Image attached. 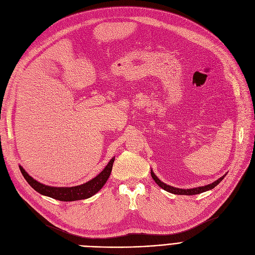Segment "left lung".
I'll use <instances>...</instances> for the list:
<instances>
[{"label": "left lung", "instance_id": "left-lung-1", "mask_svg": "<svg viewBox=\"0 0 255 255\" xmlns=\"http://www.w3.org/2000/svg\"><path fill=\"white\" fill-rule=\"evenodd\" d=\"M151 174V177L153 178V180L155 181V183L159 185L162 189H164L165 191L169 192V193H172V194H176V195H196V194H200L202 192H205V191H209V190H212L214 189L217 185H219L220 181L224 178L225 175H223L222 177H220L218 180L214 181L213 184H210V185H207L204 187H198V188H193V189H178V188H174V187H171V186H168L166 184H164L163 181H161L159 178L156 177V175L151 171L150 172Z\"/></svg>", "mask_w": 255, "mask_h": 255}]
</instances>
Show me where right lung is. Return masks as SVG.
I'll return each mask as SVG.
<instances>
[{
	"instance_id": "right-lung-1",
	"label": "right lung",
	"mask_w": 255,
	"mask_h": 255,
	"mask_svg": "<svg viewBox=\"0 0 255 255\" xmlns=\"http://www.w3.org/2000/svg\"><path fill=\"white\" fill-rule=\"evenodd\" d=\"M113 163H114V157L108 163V165L105 167L104 170L98 176L92 178L86 184H83L81 186H76V187H70V188H63V187L57 188V187H50V186L42 185L38 183L37 180L32 178L21 166H19V169L22 176L25 177V179L28 181V184L36 192L60 201H75V200L89 198L93 196L95 193H98L104 187L109 176H110Z\"/></svg>"
}]
</instances>
